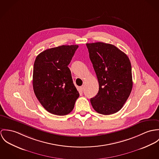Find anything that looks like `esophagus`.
I'll return each mask as SVG.
<instances>
[{
	"mask_svg": "<svg viewBox=\"0 0 159 159\" xmlns=\"http://www.w3.org/2000/svg\"><path fill=\"white\" fill-rule=\"evenodd\" d=\"M84 89V86H82V87H80V90L81 91H83Z\"/></svg>",
	"mask_w": 159,
	"mask_h": 159,
	"instance_id": "esophagus-1",
	"label": "esophagus"
}]
</instances>
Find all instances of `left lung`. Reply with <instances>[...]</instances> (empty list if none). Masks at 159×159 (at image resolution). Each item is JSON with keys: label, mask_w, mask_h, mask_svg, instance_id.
Returning <instances> with one entry per match:
<instances>
[{"label": "left lung", "mask_w": 159, "mask_h": 159, "mask_svg": "<svg viewBox=\"0 0 159 159\" xmlns=\"http://www.w3.org/2000/svg\"><path fill=\"white\" fill-rule=\"evenodd\" d=\"M86 45L99 86L98 94L90 99L91 104L100 114L115 113L122 108L132 89L129 58L110 44L98 42Z\"/></svg>", "instance_id": "left-lung-1"}]
</instances>
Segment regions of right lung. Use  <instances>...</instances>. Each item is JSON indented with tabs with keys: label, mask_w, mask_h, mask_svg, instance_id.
I'll use <instances>...</instances> for the list:
<instances>
[{
	"label": "right lung",
	"mask_w": 159,
	"mask_h": 159,
	"mask_svg": "<svg viewBox=\"0 0 159 159\" xmlns=\"http://www.w3.org/2000/svg\"><path fill=\"white\" fill-rule=\"evenodd\" d=\"M77 45H63L45 50L36 58L33 88L36 97L49 113L66 115L73 110L79 93L68 67Z\"/></svg>",
	"instance_id": "1"
}]
</instances>
